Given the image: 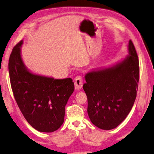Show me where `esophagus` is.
Returning <instances> with one entry per match:
<instances>
[{
	"mask_svg": "<svg viewBox=\"0 0 154 154\" xmlns=\"http://www.w3.org/2000/svg\"><path fill=\"white\" fill-rule=\"evenodd\" d=\"M83 82H84V80H83L82 77L80 76V75L75 77V89L78 90L81 89L83 86Z\"/></svg>",
	"mask_w": 154,
	"mask_h": 154,
	"instance_id": "esophagus-1",
	"label": "esophagus"
}]
</instances>
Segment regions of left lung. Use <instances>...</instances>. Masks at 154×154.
I'll return each instance as SVG.
<instances>
[{
	"instance_id": "obj_1",
	"label": "left lung",
	"mask_w": 154,
	"mask_h": 154,
	"mask_svg": "<svg viewBox=\"0 0 154 154\" xmlns=\"http://www.w3.org/2000/svg\"><path fill=\"white\" fill-rule=\"evenodd\" d=\"M130 55L107 69L86 75L83 88L88 98V114L92 123L102 130L116 128L131 111L137 94L139 61L132 41Z\"/></svg>"
}]
</instances>
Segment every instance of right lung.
Returning a JSON list of instances; mask_svg holds the SVG:
<instances>
[{
  "mask_svg": "<svg viewBox=\"0 0 154 154\" xmlns=\"http://www.w3.org/2000/svg\"><path fill=\"white\" fill-rule=\"evenodd\" d=\"M20 41L9 60L11 86L18 108L28 123L42 132H53L64 123L65 106L74 91L71 78L54 79L33 75L24 67Z\"/></svg>",
  "mask_w": 154,
  "mask_h": 154,
  "instance_id": "right-lung-1",
  "label": "right lung"
}]
</instances>
